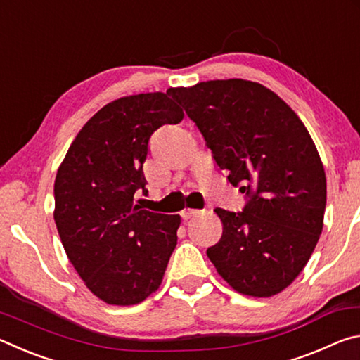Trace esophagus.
I'll return each instance as SVG.
<instances>
[{"label":"esophagus","mask_w":360,"mask_h":360,"mask_svg":"<svg viewBox=\"0 0 360 360\" xmlns=\"http://www.w3.org/2000/svg\"><path fill=\"white\" fill-rule=\"evenodd\" d=\"M198 214H200V211H197V210H184L181 212V216H182V219H184V221H188V219H192V217L198 216Z\"/></svg>","instance_id":"esophagus-1"}]
</instances>
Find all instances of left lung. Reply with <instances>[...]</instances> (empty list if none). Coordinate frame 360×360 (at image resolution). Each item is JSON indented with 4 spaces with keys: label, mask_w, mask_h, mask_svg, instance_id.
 Wrapping results in <instances>:
<instances>
[{
    "label": "left lung",
    "mask_w": 360,
    "mask_h": 360,
    "mask_svg": "<svg viewBox=\"0 0 360 360\" xmlns=\"http://www.w3.org/2000/svg\"><path fill=\"white\" fill-rule=\"evenodd\" d=\"M216 165L248 195L243 212L216 208L222 236L210 260L231 289L271 297L300 275L324 227L326 173L300 117L262 84L245 79L168 89Z\"/></svg>",
    "instance_id": "8db88e82"
}]
</instances>
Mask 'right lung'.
Returning a JSON list of instances; mask_svg holds the SVG:
<instances>
[{
	"mask_svg": "<svg viewBox=\"0 0 360 360\" xmlns=\"http://www.w3.org/2000/svg\"><path fill=\"white\" fill-rule=\"evenodd\" d=\"M182 117L162 92L114 100L87 120L58 167L60 240L87 289L108 304L129 307L154 294L178 245L181 217L143 210L133 198L148 192L150 135Z\"/></svg>",
	"mask_w": 360,
	"mask_h": 360,
	"instance_id": "right-lung-1",
	"label": "right lung"
}]
</instances>
